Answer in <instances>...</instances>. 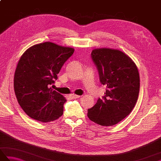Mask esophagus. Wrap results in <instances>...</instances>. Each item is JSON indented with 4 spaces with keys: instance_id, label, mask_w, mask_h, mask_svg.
<instances>
[{
    "instance_id": "34e87169",
    "label": "esophagus",
    "mask_w": 161,
    "mask_h": 161,
    "mask_svg": "<svg viewBox=\"0 0 161 161\" xmlns=\"http://www.w3.org/2000/svg\"><path fill=\"white\" fill-rule=\"evenodd\" d=\"M70 97H71V98H79V97H80L81 96L80 95H75V94H71L70 95Z\"/></svg>"
}]
</instances>
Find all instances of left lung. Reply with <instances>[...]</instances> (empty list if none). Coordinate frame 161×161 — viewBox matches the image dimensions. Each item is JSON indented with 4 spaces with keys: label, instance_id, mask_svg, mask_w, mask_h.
I'll return each mask as SVG.
<instances>
[{
    "label": "left lung",
    "instance_id": "left-lung-1",
    "mask_svg": "<svg viewBox=\"0 0 161 161\" xmlns=\"http://www.w3.org/2000/svg\"><path fill=\"white\" fill-rule=\"evenodd\" d=\"M104 95L88 109V117L101 126H113L129 115L138 100L140 76L133 60L118 50L95 49L91 53Z\"/></svg>",
    "mask_w": 161,
    "mask_h": 161
}]
</instances>
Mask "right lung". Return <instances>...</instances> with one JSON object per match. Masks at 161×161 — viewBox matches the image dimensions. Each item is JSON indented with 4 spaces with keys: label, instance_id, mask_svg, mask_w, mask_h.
Wrapping results in <instances>:
<instances>
[{
    "label": "right lung",
    "instance_id": "1",
    "mask_svg": "<svg viewBox=\"0 0 161 161\" xmlns=\"http://www.w3.org/2000/svg\"><path fill=\"white\" fill-rule=\"evenodd\" d=\"M73 53L72 47L45 42L23 54L15 70L14 88L20 107L31 118L48 122L62 115L66 100L51 86Z\"/></svg>",
    "mask_w": 161,
    "mask_h": 161
}]
</instances>
